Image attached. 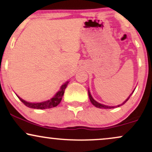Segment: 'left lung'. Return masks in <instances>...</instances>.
I'll use <instances>...</instances> for the list:
<instances>
[{
	"label": "left lung",
	"mask_w": 152,
	"mask_h": 152,
	"mask_svg": "<svg viewBox=\"0 0 152 152\" xmlns=\"http://www.w3.org/2000/svg\"><path fill=\"white\" fill-rule=\"evenodd\" d=\"M88 96H89V99H90L91 102V104H93L94 106H95L96 107L99 108V109H113V108H114V107H115V106H105V105H103V104H99V103H98L97 102H96V101L94 100V99L93 98H92V96H91V94H90L89 91H88ZM132 93H133V92H132ZM132 94H131V95H132ZM131 95L129 96V98L127 99L126 101H125L124 102L122 103V104H121V105H118V106H120L123 105V104H124L125 103H126V102H127V101L129 100V99L130 98Z\"/></svg>",
	"instance_id": "left-lung-1"
}]
</instances>
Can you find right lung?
<instances>
[{
    "label": "right lung",
    "instance_id": "add662e5",
    "mask_svg": "<svg viewBox=\"0 0 152 152\" xmlns=\"http://www.w3.org/2000/svg\"><path fill=\"white\" fill-rule=\"evenodd\" d=\"M69 82H66L64 84H63L61 87L60 90L56 94V95L54 96L52 99H50V100L46 101V102H40V103H29L26 102V101L23 100L22 99H20V97H18V99H20L21 102L23 103L26 106L29 108H32V109H50V108L56 107V106H58L60 102H61V99L63 96H64V91H65V89L67 86Z\"/></svg>",
    "mask_w": 152,
    "mask_h": 152
}]
</instances>
